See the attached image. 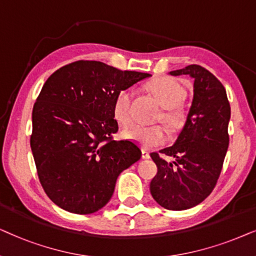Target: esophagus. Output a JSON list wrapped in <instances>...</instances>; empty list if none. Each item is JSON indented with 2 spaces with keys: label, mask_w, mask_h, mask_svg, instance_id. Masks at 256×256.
Instances as JSON below:
<instances>
[{
  "label": "esophagus",
  "mask_w": 256,
  "mask_h": 256,
  "mask_svg": "<svg viewBox=\"0 0 256 256\" xmlns=\"http://www.w3.org/2000/svg\"><path fill=\"white\" fill-rule=\"evenodd\" d=\"M142 159H148L150 158V152L146 151V150H142Z\"/></svg>",
  "instance_id": "1"
}]
</instances>
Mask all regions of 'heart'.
<instances>
[{"instance_id":"1","label":"heart","mask_w":256,"mask_h":256,"mask_svg":"<svg viewBox=\"0 0 256 256\" xmlns=\"http://www.w3.org/2000/svg\"><path fill=\"white\" fill-rule=\"evenodd\" d=\"M151 90L162 106L166 108L164 114L166 120L170 122L178 120L179 112L176 105L185 97V90L182 85L172 78H159L151 84ZM131 96L130 88H122L114 100V117L122 125L131 122ZM122 136L128 140L137 142L145 148H156L165 144L168 139V132L162 125L136 124L125 130Z\"/></svg>"}]
</instances>
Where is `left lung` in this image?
Listing matches in <instances>:
<instances>
[{
    "instance_id": "left-lung-1",
    "label": "left lung",
    "mask_w": 256,
    "mask_h": 256,
    "mask_svg": "<svg viewBox=\"0 0 256 256\" xmlns=\"http://www.w3.org/2000/svg\"><path fill=\"white\" fill-rule=\"evenodd\" d=\"M170 74L193 78V100L174 145L159 151L174 160L151 153L158 172L150 190L164 208L182 210L199 205L216 185L230 144V106L224 85L205 68L192 64Z\"/></svg>"
}]
</instances>
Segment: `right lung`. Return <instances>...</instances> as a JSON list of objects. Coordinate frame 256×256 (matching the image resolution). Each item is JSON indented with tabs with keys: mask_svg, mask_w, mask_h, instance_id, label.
Returning a JSON list of instances; mask_svg holds the SVG:
<instances>
[{
	"mask_svg": "<svg viewBox=\"0 0 256 256\" xmlns=\"http://www.w3.org/2000/svg\"><path fill=\"white\" fill-rule=\"evenodd\" d=\"M150 76L77 60L44 83L32 108L30 146L40 185L60 208L76 214L103 208L118 176L140 159L134 142L112 139L118 131L112 108L119 91Z\"/></svg>",
	"mask_w": 256,
	"mask_h": 256,
	"instance_id": "right-lung-1",
	"label": "right lung"
}]
</instances>
